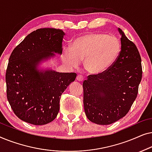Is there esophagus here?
<instances>
[{
	"label": "esophagus",
	"instance_id": "1",
	"mask_svg": "<svg viewBox=\"0 0 152 152\" xmlns=\"http://www.w3.org/2000/svg\"><path fill=\"white\" fill-rule=\"evenodd\" d=\"M83 80H84V78H83V76L82 75H78L77 77V80L78 82H82Z\"/></svg>",
	"mask_w": 152,
	"mask_h": 152
}]
</instances>
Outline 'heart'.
Masks as SVG:
<instances>
[{
  "instance_id": "1",
  "label": "heart",
  "mask_w": 152,
  "mask_h": 152,
  "mask_svg": "<svg viewBox=\"0 0 152 152\" xmlns=\"http://www.w3.org/2000/svg\"><path fill=\"white\" fill-rule=\"evenodd\" d=\"M120 50L121 44L116 37L102 33H88L75 39L71 48L64 49L62 59L72 67H77L84 61L87 72L99 74L115 62Z\"/></svg>"
}]
</instances>
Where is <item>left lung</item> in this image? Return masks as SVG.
<instances>
[{
  "label": "left lung",
  "instance_id": "8db88e82",
  "mask_svg": "<svg viewBox=\"0 0 152 152\" xmlns=\"http://www.w3.org/2000/svg\"><path fill=\"white\" fill-rule=\"evenodd\" d=\"M121 51L111 67L90 75L83 82L84 107L92 122L107 125L121 119L136 99L142 79L141 58L137 47L121 29Z\"/></svg>",
  "mask_w": 152,
  "mask_h": 152
}]
</instances>
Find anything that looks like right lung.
<instances>
[{
  "mask_svg": "<svg viewBox=\"0 0 152 152\" xmlns=\"http://www.w3.org/2000/svg\"><path fill=\"white\" fill-rule=\"evenodd\" d=\"M63 31L41 28L29 34L10 55L6 70L7 97L23 121L43 125L55 119L62 93L75 80V72L40 69L42 62L62 54Z\"/></svg>",
  "mask_w": 152,
  "mask_h": 152,
  "instance_id": "1",
  "label": "right lung"
}]
</instances>
